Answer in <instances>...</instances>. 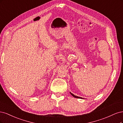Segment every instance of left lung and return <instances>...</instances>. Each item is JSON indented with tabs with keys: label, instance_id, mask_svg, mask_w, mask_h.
I'll use <instances>...</instances> for the list:
<instances>
[{
	"label": "left lung",
	"instance_id": "1",
	"mask_svg": "<svg viewBox=\"0 0 123 123\" xmlns=\"http://www.w3.org/2000/svg\"><path fill=\"white\" fill-rule=\"evenodd\" d=\"M70 93L72 95V96L74 97V98H81V97H78V96H74V94H73V93H72L71 92H70Z\"/></svg>",
	"mask_w": 123,
	"mask_h": 123
}]
</instances>
